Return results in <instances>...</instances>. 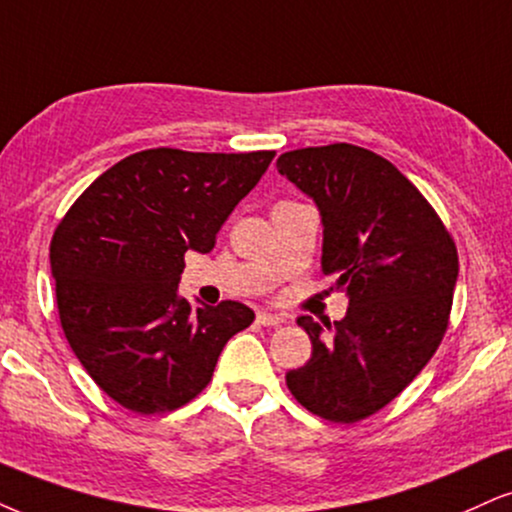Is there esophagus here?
I'll list each match as a JSON object with an SVG mask.
<instances>
[{"mask_svg": "<svg viewBox=\"0 0 512 512\" xmlns=\"http://www.w3.org/2000/svg\"><path fill=\"white\" fill-rule=\"evenodd\" d=\"M256 320L261 323L263 327H280L287 323V318L282 313H270V311H258Z\"/></svg>", "mask_w": 512, "mask_h": 512, "instance_id": "34e87169", "label": "esophagus"}]
</instances>
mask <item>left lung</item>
<instances>
[{
  "instance_id": "8db88e82",
  "label": "left lung",
  "mask_w": 512,
  "mask_h": 512,
  "mask_svg": "<svg viewBox=\"0 0 512 512\" xmlns=\"http://www.w3.org/2000/svg\"><path fill=\"white\" fill-rule=\"evenodd\" d=\"M277 170L318 206L323 275L349 296L334 325L296 320L313 353L287 372V387L311 413L351 425L394 401L439 349L456 244L418 187L375 151L346 142L294 149Z\"/></svg>"
}]
</instances>
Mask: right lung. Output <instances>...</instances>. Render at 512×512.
I'll list each match as a JSON object with an SVG mask.
<instances>
[{
    "label": "right lung",
    "mask_w": 512,
    "mask_h": 512,
    "mask_svg": "<svg viewBox=\"0 0 512 512\" xmlns=\"http://www.w3.org/2000/svg\"><path fill=\"white\" fill-rule=\"evenodd\" d=\"M275 151L125 156L56 225L49 261L63 334L87 375L132 413L185 406L211 382L232 334L254 323L239 301L194 308L178 294L189 249L216 235Z\"/></svg>",
    "instance_id": "obj_1"
}]
</instances>
